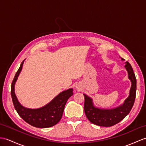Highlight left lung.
<instances>
[{"label":"left lung","instance_id":"1","mask_svg":"<svg viewBox=\"0 0 146 146\" xmlns=\"http://www.w3.org/2000/svg\"><path fill=\"white\" fill-rule=\"evenodd\" d=\"M122 60H124L121 58ZM125 68L131 80V87L129 95L125 100L123 104L113 109H101L94 106L93 100L84 94V110L86 116L91 123L97 126L110 127L119 123L130 113L133 108L136 94V78L130 63L126 62Z\"/></svg>","mask_w":146,"mask_h":146}]
</instances>
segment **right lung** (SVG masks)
Wrapping results in <instances>:
<instances>
[{
  "instance_id": "right-lung-1",
  "label": "right lung",
  "mask_w": 146,
  "mask_h": 146,
  "mask_svg": "<svg viewBox=\"0 0 146 146\" xmlns=\"http://www.w3.org/2000/svg\"><path fill=\"white\" fill-rule=\"evenodd\" d=\"M24 60L22 62L13 78L11 86V96L13 106L19 116L27 123L36 127L46 128L55 126L60 121L68 100L73 95V88L61 92L45 106L38 109L23 107L15 94V84L21 72Z\"/></svg>"
}]
</instances>
